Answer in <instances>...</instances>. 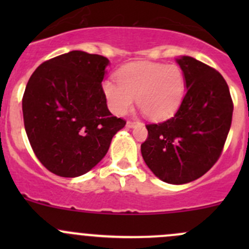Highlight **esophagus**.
Instances as JSON below:
<instances>
[{"label": "esophagus", "mask_w": 249, "mask_h": 249, "mask_svg": "<svg viewBox=\"0 0 249 249\" xmlns=\"http://www.w3.org/2000/svg\"><path fill=\"white\" fill-rule=\"evenodd\" d=\"M137 123H139V122H131V120H129V122L126 123V126L127 127H134L135 125L137 124Z\"/></svg>", "instance_id": "1"}]
</instances>
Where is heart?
Returning a JSON list of instances; mask_svg holds the SVG:
<instances>
[{"mask_svg":"<svg viewBox=\"0 0 249 249\" xmlns=\"http://www.w3.org/2000/svg\"><path fill=\"white\" fill-rule=\"evenodd\" d=\"M102 91L110 112L124 115L137 105L149 119L172 117L185 92V78L176 65L161 62H132L118 71V82L106 79Z\"/></svg>","mask_w":249,"mask_h":249,"instance_id":"heart-1","label":"heart"}]
</instances>
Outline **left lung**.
<instances>
[{
	"instance_id": "left-lung-1",
	"label": "left lung",
	"mask_w": 249,
	"mask_h": 249,
	"mask_svg": "<svg viewBox=\"0 0 249 249\" xmlns=\"http://www.w3.org/2000/svg\"><path fill=\"white\" fill-rule=\"evenodd\" d=\"M176 61L184 74L187 92L172 118L145 125L148 137L141 153L162 182L185 184L205 175L219 159L233 105L219 72L192 56Z\"/></svg>"
}]
</instances>
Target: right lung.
Wrapping results in <instances>:
<instances>
[{
  "label": "right lung",
  "instance_id": "add662e5",
  "mask_svg": "<svg viewBox=\"0 0 249 249\" xmlns=\"http://www.w3.org/2000/svg\"><path fill=\"white\" fill-rule=\"evenodd\" d=\"M107 57L72 50L39 65L27 82L22 115L37 159L61 177L96 166L126 122L112 114L102 91Z\"/></svg>",
  "mask_w": 249,
  "mask_h": 249
}]
</instances>
